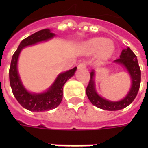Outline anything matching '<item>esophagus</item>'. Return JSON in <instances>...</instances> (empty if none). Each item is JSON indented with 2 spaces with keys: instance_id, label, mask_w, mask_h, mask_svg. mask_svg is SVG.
<instances>
[{
  "instance_id": "esophagus-1",
  "label": "esophagus",
  "mask_w": 148,
  "mask_h": 148,
  "mask_svg": "<svg viewBox=\"0 0 148 148\" xmlns=\"http://www.w3.org/2000/svg\"><path fill=\"white\" fill-rule=\"evenodd\" d=\"M86 67V62H82V63H79L77 66V68L78 69H85Z\"/></svg>"
}]
</instances>
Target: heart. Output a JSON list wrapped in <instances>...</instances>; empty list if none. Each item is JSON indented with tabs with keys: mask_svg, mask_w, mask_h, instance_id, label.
Instances as JSON below:
<instances>
[{
	"mask_svg": "<svg viewBox=\"0 0 148 148\" xmlns=\"http://www.w3.org/2000/svg\"><path fill=\"white\" fill-rule=\"evenodd\" d=\"M114 46L110 40H105L100 38H94L86 42L83 46V51L86 54L95 53L98 52L99 57L102 59L108 58L114 53Z\"/></svg>",
	"mask_w": 148,
	"mask_h": 148,
	"instance_id": "b5f03b06",
	"label": "heart"
}]
</instances>
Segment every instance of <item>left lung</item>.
<instances>
[{"mask_svg":"<svg viewBox=\"0 0 148 148\" xmlns=\"http://www.w3.org/2000/svg\"><path fill=\"white\" fill-rule=\"evenodd\" d=\"M114 62L124 66L127 68L132 78V87L128 94L126 95V97L122 100L117 102L110 101L100 97L96 93L95 88L94 71L90 72V78L86 90L87 97L90 99V101L92 103V105H94L99 109L110 111L119 110L130 105L138 95V92L139 90L140 83H141V70L137 59V56L129 48L123 49L119 56V58L114 60Z\"/></svg>","mask_w":148,"mask_h":148,"instance_id":"1","label":"left lung"}]
</instances>
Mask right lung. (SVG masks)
<instances>
[{"label":"right lung","mask_w":148,"mask_h":148,"mask_svg":"<svg viewBox=\"0 0 148 148\" xmlns=\"http://www.w3.org/2000/svg\"><path fill=\"white\" fill-rule=\"evenodd\" d=\"M54 35L55 34L53 33H51L49 29L36 32L23 39L17 50L12 56L9 71L10 84L15 99L28 110L42 112L50 110L58 107L62 99V87L64 84L69 78H71L74 75V72L77 70V67H74L69 71L60 74L49 90L42 94L29 93L23 86L17 71V61L21 49L26 46L48 40L53 37Z\"/></svg>","instance_id":"right-lung-1"}]
</instances>
